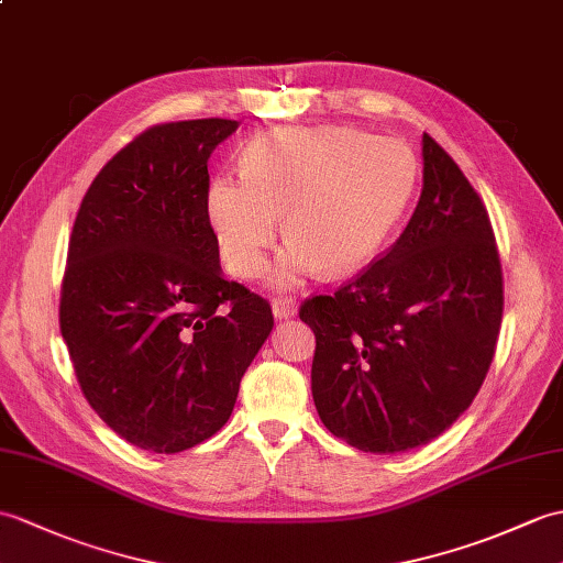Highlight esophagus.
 <instances>
[{"label":"esophagus","mask_w":563,"mask_h":563,"mask_svg":"<svg viewBox=\"0 0 563 563\" xmlns=\"http://www.w3.org/2000/svg\"><path fill=\"white\" fill-rule=\"evenodd\" d=\"M273 317H276L278 321H283V319H292L295 313H297V305L292 302V299H287V297H276L273 299Z\"/></svg>","instance_id":"1"}]
</instances>
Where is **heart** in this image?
<instances>
[{
  "mask_svg": "<svg viewBox=\"0 0 563 563\" xmlns=\"http://www.w3.org/2000/svg\"><path fill=\"white\" fill-rule=\"evenodd\" d=\"M242 177L218 175L206 213L222 264L238 278L264 268L280 230L285 244L273 287H297L325 268L350 276L372 264L394 234L417 181L412 153L394 139L347 126H283L242 151Z\"/></svg>",
  "mask_w": 563,
  "mask_h": 563,
  "instance_id": "b5f03b06",
  "label": "heart"
}]
</instances>
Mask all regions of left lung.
Returning <instances> with one entry per match:
<instances>
[{
	"label": "left lung",
	"instance_id": "left-lung-1",
	"mask_svg": "<svg viewBox=\"0 0 563 563\" xmlns=\"http://www.w3.org/2000/svg\"><path fill=\"white\" fill-rule=\"evenodd\" d=\"M422 194L390 252L299 319L317 335L311 396L325 429L364 453L424 446L470 408L494 357L501 261L487 208L422 136Z\"/></svg>",
	"mask_w": 563,
	"mask_h": 563
}]
</instances>
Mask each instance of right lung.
Masks as SVG:
<instances>
[{
    "label": "right lung",
    "instance_id": "right-lung-1",
    "mask_svg": "<svg viewBox=\"0 0 563 563\" xmlns=\"http://www.w3.org/2000/svg\"><path fill=\"white\" fill-rule=\"evenodd\" d=\"M232 120L153 126L88 187L59 329L86 400L134 446L179 453L230 420L273 331L266 299L225 280L206 213L208 158Z\"/></svg>",
    "mask_w": 563,
    "mask_h": 563
}]
</instances>
